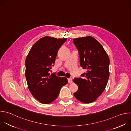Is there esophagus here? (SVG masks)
<instances>
[{
	"label": "esophagus",
	"instance_id": "1",
	"mask_svg": "<svg viewBox=\"0 0 131 131\" xmlns=\"http://www.w3.org/2000/svg\"><path fill=\"white\" fill-rule=\"evenodd\" d=\"M68 83H71L72 82V79H71V78L68 79Z\"/></svg>",
	"mask_w": 131,
	"mask_h": 131
}]
</instances>
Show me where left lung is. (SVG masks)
Segmentation results:
<instances>
[{
    "instance_id": "1",
    "label": "left lung",
    "mask_w": 131,
    "mask_h": 131,
    "mask_svg": "<svg viewBox=\"0 0 131 131\" xmlns=\"http://www.w3.org/2000/svg\"><path fill=\"white\" fill-rule=\"evenodd\" d=\"M79 50L80 64L86 71L82 78H75L78 90L73 94L77 99L84 103L97 100L105 89L110 77V59L101 43L89 36L74 38Z\"/></svg>"
}]
</instances>
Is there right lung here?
<instances>
[{
	"mask_svg": "<svg viewBox=\"0 0 131 131\" xmlns=\"http://www.w3.org/2000/svg\"><path fill=\"white\" fill-rule=\"evenodd\" d=\"M67 39L45 36L32 46L25 61V76L28 89L39 102L49 104L54 101L61 88L68 83L65 77L49 73L58 50Z\"/></svg>",
	"mask_w": 131,
	"mask_h": 131,
	"instance_id": "obj_1",
	"label": "right lung"
}]
</instances>
